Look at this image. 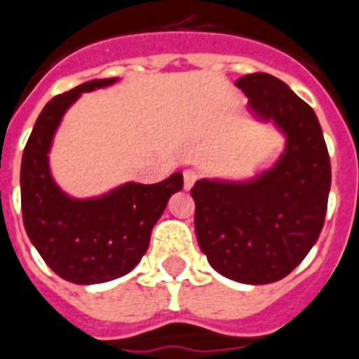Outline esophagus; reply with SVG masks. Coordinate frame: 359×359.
<instances>
[{
  "mask_svg": "<svg viewBox=\"0 0 359 359\" xmlns=\"http://www.w3.org/2000/svg\"><path fill=\"white\" fill-rule=\"evenodd\" d=\"M197 172H193V170H185L184 172V185L185 189H191L193 185H195V182H197Z\"/></svg>",
  "mask_w": 359,
  "mask_h": 359,
  "instance_id": "1",
  "label": "esophagus"
}]
</instances>
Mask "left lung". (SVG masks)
<instances>
[{
    "label": "left lung",
    "instance_id": "left-lung-1",
    "mask_svg": "<svg viewBox=\"0 0 359 359\" xmlns=\"http://www.w3.org/2000/svg\"><path fill=\"white\" fill-rule=\"evenodd\" d=\"M249 116L284 137L273 164L251 177H201L193 185L195 233L208 263L230 280L271 284L296 269L325 224L330 160L315 111L269 73L236 81Z\"/></svg>",
    "mask_w": 359,
    "mask_h": 359
}]
</instances>
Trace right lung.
I'll use <instances>...</instances> for the list:
<instances>
[{
	"mask_svg": "<svg viewBox=\"0 0 359 359\" xmlns=\"http://www.w3.org/2000/svg\"><path fill=\"white\" fill-rule=\"evenodd\" d=\"M118 81L94 79L52 98L40 111L22 152L25 230L46 265L73 284H102L131 273L147 253L152 228L170 197L184 187L180 172L160 184L126 182L94 197H73L55 184L50 151L63 116L83 93Z\"/></svg>",
	"mask_w": 359,
	"mask_h": 359,
	"instance_id": "obj_1",
	"label": "right lung"
}]
</instances>
